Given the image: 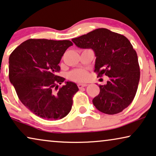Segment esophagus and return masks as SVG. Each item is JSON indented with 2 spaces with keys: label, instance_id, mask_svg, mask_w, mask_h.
I'll return each instance as SVG.
<instances>
[{
  "label": "esophagus",
  "instance_id": "obj_1",
  "mask_svg": "<svg viewBox=\"0 0 156 156\" xmlns=\"http://www.w3.org/2000/svg\"><path fill=\"white\" fill-rule=\"evenodd\" d=\"M87 86H88V85L87 84H81V83H79V84H78V88H83V87H86Z\"/></svg>",
  "mask_w": 156,
  "mask_h": 156
}]
</instances>
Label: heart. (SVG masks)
Listing matches in <instances>:
<instances>
[{
    "mask_svg": "<svg viewBox=\"0 0 156 156\" xmlns=\"http://www.w3.org/2000/svg\"><path fill=\"white\" fill-rule=\"evenodd\" d=\"M88 73L84 69H76L69 73V78L76 82H84L88 79Z\"/></svg>",
    "mask_w": 156,
    "mask_h": 156,
    "instance_id": "b5f03b06",
    "label": "heart"
}]
</instances>
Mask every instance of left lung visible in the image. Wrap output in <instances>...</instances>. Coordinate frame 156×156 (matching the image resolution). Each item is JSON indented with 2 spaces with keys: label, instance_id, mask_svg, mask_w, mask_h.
<instances>
[{
  "label": "left lung",
  "instance_id": "obj_1",
  "mask_svg": "<svg viewBox=\"0 0 156 156\" xmlns=\"http://www.w3.org/2000/svg\"><path fill=\"white\" fill-rule=\"evenodd\" d=\"M80 48H91L96 59L98 77L108 76L106 85L99 86L100 93L93 100L99 111L108 115L120 113L133 101L139 80L138 55L129 40L106 28H98L72 39Z\"/></svg>",
  "mask_w": 156,
  "mask_h": 156
}]
</instances>
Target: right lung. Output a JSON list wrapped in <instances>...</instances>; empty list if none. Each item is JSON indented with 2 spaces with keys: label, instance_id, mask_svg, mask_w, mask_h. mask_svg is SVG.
I'll return each mask as SVG.
<instances>
[{
  "label": "right lung",
  "instance_id": "add662e5",
  "mask_svg": "<svg viewBox=\"0 0 156 156\" xmlns=\"http://www.w3.org/2000/svg\"><path fill=\"white\" fill-rule=\"evenodd\" d=\"M70 41L28 39L9 57V80L18 98L33 114L45 120H56L68 115L73 98L78 92L74 83L57 76L59 63Z\"/></svg>",
  "mask_w": 156,
  "mask_h": 156
}]
</instances>
